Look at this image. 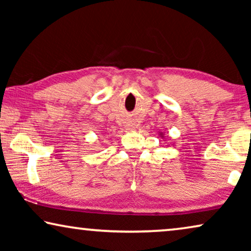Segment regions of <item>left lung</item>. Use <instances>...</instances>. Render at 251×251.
Returning a JSON list of instances; mask_svg holds the SVG:
<instances>
[{
  "mask_svg": "<svg viewBox=\"0 0 251 251\" xmlns=\"http://www.w3.org/2000/svg\"><path fill=\"white\" fill-rule=\"evenodd\" d=\"M159 136L161 137V138H164V133H163V132H160V131H159Z\"/></svg>",
  "mask_w": 251,
  "mask_h": 251,
  "instance_id": "obj_1",
  "label": "left lung"
}]
</instances>
